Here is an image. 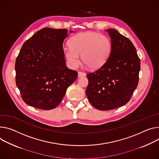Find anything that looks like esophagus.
Instances as JSON below:
<instances>
[{"instance_id": "1", "label": "esophagus", "mask_w": 159, "mask_h": 159, "mask_svg": "<svg viewBox=\"0 0 159 159\" xmlns=\"http://www.w3.org/2000/svg\"><path fill=\"white\" fill-rule=\"evenodd\" d=\"M85 75H86L85 73H84V72H83V71H79V72H78V77H84V76H85Z\"/></svg>"}]
</instances>
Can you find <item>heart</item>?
I'll list each match as a JSON object with an SVG mask.
<instances>
[{
    "label": "heart",
    "instance_id": "b5f03b06",
    "mask_svg": "<svg viewBox=\"0 0 159 159\" xmlns=\"http://www.w3.org/2000/svg\"><path fill=\"white\" fill-rule=\"evenodd\" d=\"M69 44L63 52L72 68L79 65L80 55L82 62L90 69L101 68L108 60L112 48L108 37L91 32L76 34L70 39Z\"/></svg>",
    "mask_w": 159,
    "mask_h": 159
}]
</instances>
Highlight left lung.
I'll return each mask as SVG.
<instances>
[{
    "label": "left lung",
    "instance_id": "8db88e82",
    "mask_svg": "<svg viewBox=\"0 0 159 159\" xmlns=\"http://www.w3.org/2000/svg\"><path fill=\"white\" fill-rule=\"evenodd\" d=\"M112 44L107 62L87 74L86 95L91 105L99 110H110L125 105L136 89L140 60L132 42L117 30H107Z\"/></svg>",
    "mask_w": 159,
    "mask_h": 159
}]
</instances>
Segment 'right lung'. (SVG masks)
<instances>
[{"instance_id": "add662e5", "label": "right lung", "mask_w": 159, "mask_h": 159, "mask_svg": "<svg viewBox=\"0 0 159 159\" xmlns=\"http://www.w3.org/2000/svg\"><path fill=\"white\" fill-rule=\"evenodd\" d=\"M67 32L66 29L44 28L22 46L15 63L16 84L26 104L53 109L77 79L78 73L67 68L63 52Z\"/></svg>"}]
</instances>
